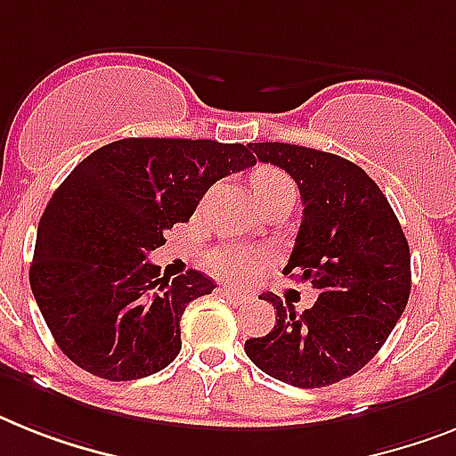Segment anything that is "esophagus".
Wrapping results in <instances>:
<instances>
[{
	"mask_svg": "<svg viewBox=\"0 0 456 456\" xmlns=\"http://www.w3.org/2000/svg\"><path fill=\"white\" fill-rule=\"evenodd\" d=\"M221 293H224L225 298H231L232 303H237V305H244V303H249L251 300V296L249 293H244L242 289H232V287H221L219 289Z\"/></svg>",
	"mask_w": 456,
	"mask_h": 456,
	"instance_id": "obj_1",
	"label": "esophagus"
}]
</instances>
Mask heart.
Returning a JSON list of instances; mask_svg holds the SVG:
<instances>
[{"label": "heart", "instance_id": "heart-1", "mask_svg": "<svg viewBox=\"0 0 456 456\" xmlns=\"http://www.w3.org/2000/svg\"><path fill=\"white\" fill-rule=\"evenodd\" d=\"M251 191H254L256 200L263 202L265 198L281 193V191H293V183L281 169L263 165V167H256L251 172ZM261 254L237 247V244H224L219 249L207 254V268L219 277H231V280L251 274L261 265Z\"/></svg>", "mask_w": 456, "mask_h": 456}]
</instances>
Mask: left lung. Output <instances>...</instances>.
<instances>
[{"label":"left lung","instance_id":"8db88e82","mask_svg":"<svg viewBox=\"0 0 456 456\" xmlns=\"http://www.w3.org/2000/svg\"><path fill=\"white\" fill-rule=\"evenodd\" d=\"M249 146L298 183L303 219L284 274L312 281L319 298L296 314L280 296H263L277 323L244 342V352L287 385H336L378 354L403 314L408 240L378 183L347 158L281 142Z\"/></svg>","mask_w":456,"mask_h":456}]
</instances>
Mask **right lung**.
Here are the masks:
<instances>
[{"label":"right lung","mask_w":456,"mask_h":456,"mask_svg":"<svg viewBox=\"0 0 456 456\" xmlns=\"http://www.w3.org/2000/svg\"><path fill=\"white\" fill-rule=\"evenodd\" d=\"M251 165L244 144L130 137L71 169L41 214L29 268L34 300L67 359L111 382L176 359L186 305L216 284L198 270L160 277L146 258L212 183Z\"/></svg>","instance_id":"add662e5"}]
</instances>
